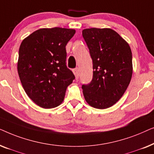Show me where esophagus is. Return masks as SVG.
<instances>
[{"label":"esophagus","instance_id":"obj_1","mask_svg":"<svg viewBox=\"0 0 154 154\" xmlns=\"http://www.w3.org/2000/svg\"><path fill=\"white\" fill-rule=\"evenodd\" d=\"M73 73H74L75 79H79V68H75V69H73Z\"/></svg>","mask_w":154,"mask_h":154}]
</instances>
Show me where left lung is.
I'll return each instance as SVG.
<instances>
[{"label":"left lung","instance_id":"8db88e82","mask_svg":"<svg viewBox=\"0 0 154 154\" xmlns=\"http://www.w3.org/2000/svg\"><path fill=\"white\" fill-rule=\"evenodd\" d=\"M82 34L93 63L91 83L82 86L84 97L94 108H109L122 97L131 81V49L111 29H85Z\"/></svg>","mask_w":154,"mask_h":154}]
</instances>
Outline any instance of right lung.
<instances>
[{
	"label": "right lung",
	"instance_id": "obj_1",
	"mask_svg": "<svg viewBox=\"0 0 154 154\" xmlns=\"http://www.w3.org/2000/svg\"><path fill=\"white\" fill-rule=\"evenodd\" d=\"M75 29L43 28L23 40L19 50L17 71L27 95L43 109L58 106L75 79L66 66V45Z\"/></svg>",
	"mask_w": 154,
	"mask_h": 154
}]
</instances>
